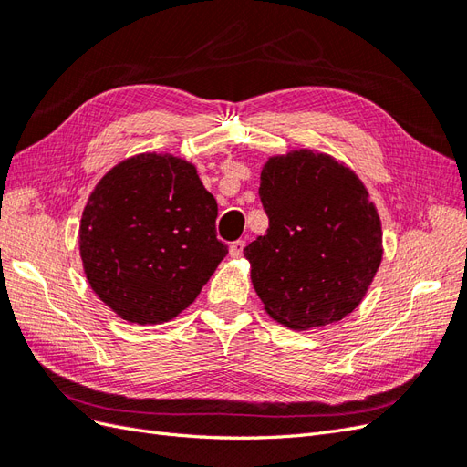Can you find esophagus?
Segmentation results:
<instances>
[{"label":"esophagus","instance_id":"obj_1","mask_svg":"<svg viewBox=\"0 0 467 467\" xmlns=\"http://www.w3.org/2000/svg\"><path fill=\"white\" fill-rule=\"evenodd\" d=\"M244 249H245V242H244V239H237V242H234L230 245V257L239 259L244 255Z\"/></svg>","mask_w":467,"mask_h":467}]
</instances>
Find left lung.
I'll use <instances>...</instances> for the list:
<instances>
[{
    "label": "left lung",
    "instance_id": "obj_1",
    "mask_svg": "<svg viewBox=\"0 0 467 467\" xmlns=\"http://www.w3.org/2000/svg\"><path fill=\"white\" fill-rule=\"evenodd\" d=\"M259 196L268 228L244 255L265 312L294 331L355 312L384 255L362 179L329 153L296 148L265 161Z\"/></svg>",
    "mask_w": 467,
    "mask_h": 467
}]
</instances>
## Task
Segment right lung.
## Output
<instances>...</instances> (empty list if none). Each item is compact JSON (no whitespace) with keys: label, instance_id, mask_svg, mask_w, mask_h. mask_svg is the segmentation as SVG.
Here are the masks:
<instances>
[{"label":"right lung","instance_id":"add662e5","mask_svg":"<svg viewBox=\"0 0 467 467\" xmlns=\"http://www.w3.org/2000/svg\"><path fill=\"white\" fill-rule=\"evenodd\" d=\"M216 216V199L185 158L148 151L119 161L95 185L79 222L91 290L129 323L175 319L228 255Z\"/></svg>","mask_w":467,"mask_h":467}]
</instances>
